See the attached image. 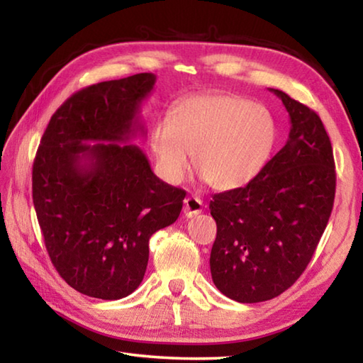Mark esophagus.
Returning <instances> with one entry per match:
<instances>
[{
    "mask_svg": "<svg viewBox=\"0 0 363 363\" xmlns=\"http://www.w3.org/2000/svg\"><path fill=\"white\" fill-rule=\"evenodd\" d=\"M203 211V201H201L200 196H187L184 200V214L187 218H194L195 214H199Z\"/></svg>",
    "mask_w": 363,
    "mask_h": 363,
    "instance_id": "1",
    "label": "esophagus"
}]
</instances>
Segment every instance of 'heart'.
I'll return each instance as SVG.
<instances>
[{
  "mask_svg": "<svg viewBox=\"0 0 363 363\" xmlns=\"http://www.w3.org/2000/svg\"><path fill=\"white\" fill-rule=\"evenodd\" d=\"M277 143V123L267 107L245 97L192 96L153 125L150 145L164 179L177 184L190 169L218 190L247 186L266 167Z\"/></svg>",
  "mask_w": 363,
  "mask_h": 363,
  "instance_id": "1",
  "label": "heart"
}]
</instances>
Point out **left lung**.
I'll use <instances>...</instances> for the list:
<instances>
[{
  "label": "left lung",
  "instance_id": "left-lung-1",
  "mask_svg": "<svg viewBox=\"0 0 363 363\" xmlns=\"http://www.w3.org/2000/svg\"><path fill=\"white\" fill-rule=\"evenodd\" d=\"M277 94L291 130L277 155L245 187L214 194L218 233L210 267L218 290L238 303H261L304 272L333 210V149L314 110Z\"/></svg>",
  "mask_w": 363,
  "mask_h": 363
}]
</instances>
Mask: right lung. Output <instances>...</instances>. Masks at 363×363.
I'll list each match as a JSON object with an SVG mask.
<instances>
[{"label": "right lung", "mask_w": 363, "mask_h": 363, "mask_svg": "<svg viewBox=\"0 0 363 363\" xmlns=\"http://www.w3.org/2000/svg\"><path fill=\"white\" fill-rule=\"evenodd\" d=\"M153 84L155 75L138 73L72 94L36 152L33 205L48 255L86 296L112 301L136 290L150 237L182 210L186 190L158 179L138 145L118 144L143 131L139 107Z\"/></svg>", "instance_id": "right-lung-1"}]
</instances>
